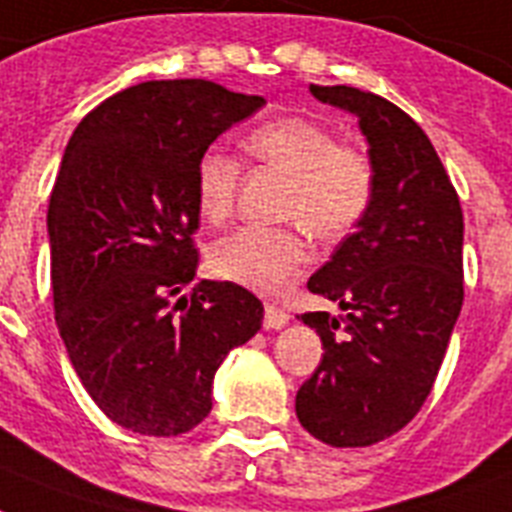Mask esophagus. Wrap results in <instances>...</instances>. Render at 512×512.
I'll use <instances>...</instances> for the list:
<instances>
[{
	"label": "esophagus",
	"instance_id": "esophagus-1",
	"mask_svg": "<svg viewBox=\"0 0 512 512\" xmlns=\"http://www.w3.org/2000/svg\"><path fill=\"white\" fill-rule=\"evenodd\" d=\"M286 323H289V313H286L284 307L265 305V318H263L265 328H284Z\"/></svg>",
	"mask_w": 512,
	"mask_h": 512
}]
</instances>
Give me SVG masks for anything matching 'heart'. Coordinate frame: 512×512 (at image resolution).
I'll list each match as a JSON object with an SVG mask.
<instances>
[{"mask_svg": "<svg viewBox=\"0 0 512 512\" xmlns=\"http://www.w3.org/2000/svg\"><path fill=\"white\" fill-rule=\"evenodd\" d=\"M249 157L286 176L278 218L286 226H242L210 249L215 276L263 294H278L310 260L302 227L318 242L350 236L371 210L376 170L355 144H342L331 128L310 118H276L257 126L244 141ZM242 162L205 149L194 170V197L207 223H220L234 210Z\"/></svg>", "mask_w": 512, "mask_h": 512, "instance_id": "obj_1", "label": "heart"}]
</instances>
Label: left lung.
<instances>
[{
  "mask_svg": "<svg viewBox=\"0 0 512 512\" xmlns=\"http://www.w3.org/2000/svg\"><path fill=\"white\" fill-rule=\"evenodd\" d=\"M357 115L376 170L371 210L307 289L344 318L305 313L323 360L299 386L297 418L331 447H368L413 421L463 307V210L429 136L389 99L310 86Z\"/></svg>",
  "mask_w": 512,
  "mask_h": 512,
  "instance_id": "obj_1",
  "label": "left lung"
}]
</instances>
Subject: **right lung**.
Returning a JSON list of instances; mask_svg holds the SVG:
<instances>
[{"label": "right lung", "instance_id": "obj_1", "mask_svg": "<svg viewBox=\"0 0 512 512\" xmlns=\"http://www.w3.org/2000/svg\"><path fill=\"white\" fill-rule=\"evenodd\" d=\"M265 105L202 78L147 81L97 105L70 136L49 199L54 321L99 410L178 436L213 410L218 365L263 323L231 281H199L194 170L226 128Z\"/></svg>", "mask_w": 512, "mask_h": 512}]
</instances>
